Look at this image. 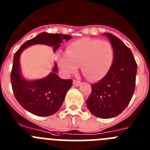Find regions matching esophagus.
Masks as SVG:
<instances>
[{
    "label": "esophagus",
    "instance_id": "obj_1",
    "mask_svg": "<svg viewBox=\"0 0 150 150\" xmlns=\"http://www.w3.org/2000/svg\"><path fill=\"white\" fill-rule=\"evenodd\" d=\"M80 83H81V82L79 81V80H76V79H74V80H73V84H74V86H79Z\"/></svg>",
    "mask_w": 150,
    "mask_h": 150
}]
</instances>
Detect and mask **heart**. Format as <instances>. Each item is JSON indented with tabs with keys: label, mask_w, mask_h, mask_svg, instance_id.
<instances>
[{
	"label": "heart",
	"mask_w": 150,
	"mask_h": 150,
	"mask_svg": "<svg viewBox=\"0 0 150 150\" xmlns=\"http://www.w3.org/2000/svg\"><path fill=\"white\" fill-rule=\"evenodd\" d=\"M113 61V50L110 43L98 39L84 38L69 43L66 54L58 57L62 71L75 74L81 65L83 74L91 80H99L106 76Z\"/></svg>",
	"instance_id": "obj_1"
}]
</instances>
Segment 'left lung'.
I'll return each instance as SVG.
<instances>
[{
    "instance_id": "8db88e82",
    "label": "left lung",
    "mask_w": 150,
    "mask_h": 150,
    "mask_svg": "<svg viewBox=\"0 0 150 150\" xmlns=\"http://www.w3.org/2000/svg\"><path fill=\"white\" fill-rule=\"evenodd\" d=\"M104 34L113 49V61L106 76L91 84L86 105L94 116L110 119L120 114L132 100L137 65L131 50L121 40L110 33Z\"/></svg>"
}]
</instances>
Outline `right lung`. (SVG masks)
Returning <instances> with one entry per match:
<instances>
[{
    "instance_id": "right-lung-1",
    "label": "right lung",
    "mask_w": 150,
    "mask_h": 150,
    "mask_svg": "<svg viewBox=\"0 0 150 150\" xmlns=\"http://www.w3.org/2000/svg\"><path fill=\"white\" fill-rule=\"evenodd\" d=\"M71 38L72 37L67 34L40 33L33 39L26 41L14 55L10 76L13 94L19 104L32 114L48 116L55 113L63 104L66 93L72 86L73 80L62 79L57 75L56 63L52 72L46 77L33 81L26 80L20 72L21 53L25 49L34 44L52 46L55 52L60 47V43Z\"/></svg>"
}]
</instances>
